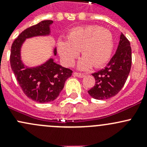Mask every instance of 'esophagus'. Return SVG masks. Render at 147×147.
I'll return each mask as SVG.
<instances>
[{
  "label": "esophagus",
  "mask_w": 147,
  "mask_h": 147,
  "mask_svg": "<svg viewBox=\"0 0 147 147\" xmlns=\"http://www.w3.org/2000/svg\"><path fill=\"white\" fill-rule=\"evenodd\" d=\"M74 75H75L76 77H78V78H84L85 76V75L83 73H79V72H74Z\"/></svg>",
  "instance_id": "1"
}]
</instances>
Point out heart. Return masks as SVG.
Returning a JSON list of instances; mask_svg holds the SVG:
<instances>
[{"label": "heart", "instance_id": "b5f03b06", "mask_svg": "<svg viewBox=\"0 0 147 147\" xmlns=\"http://www.w3.org/2000/svg\"><path fill=\"white\" fill-rule=\"evenodd\" d=\"M113 37L109 30L97 26L76 27L67 35V41L57 42L59 55L66 66H71L79 55L78 69L86 70L92 67H100L110 59L113 50Z\"/></svg>", "mask_w": 147, "mask_h": 147}]
</instances>
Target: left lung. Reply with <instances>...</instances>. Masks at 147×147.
Masks as SVG:
<instances>
[{
    "label": "left lung",
    "instance_id": "obj_1",
    "mask_svg": "<svg viewBox=\"0 0 147 147\" xmlns=\"http://www.w3.org/2000/svg\"><path fill=\"white\" fill-rule=\"evenodd\" d=\"M131 67L129 41L121 33L117 51L104 69L92 74L95 85L88 91L96 100H107L116 95L125 84Z\"/></svg>",
    "mask_w": 147,
    "mask_h": 147
}]
</instances>
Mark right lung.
Returning a JSON list of instances; mask_svg holds the SVG:
<instances>
[{"instance_id":"add662e5","label":"right lung","mask_w":147,"mask_h":147,"mask_svg":"<svg viewBox=\"0 0 147 147\" xmlns=\"http://www.w3.org/2000/svg\"><path fill=\"white\" fill-rule=\"evenodd\" d=\"M53 20H43L27 28L18 35L11 46L10 63L12 70L28 97L40 103L55 100L63 89L65 81L72 75V71L54 62L53 58L37 67L25 65L21 60V47L26 39L50 34ZM54 55H57L55 47Z\"/></svg>"}]
</instances>
